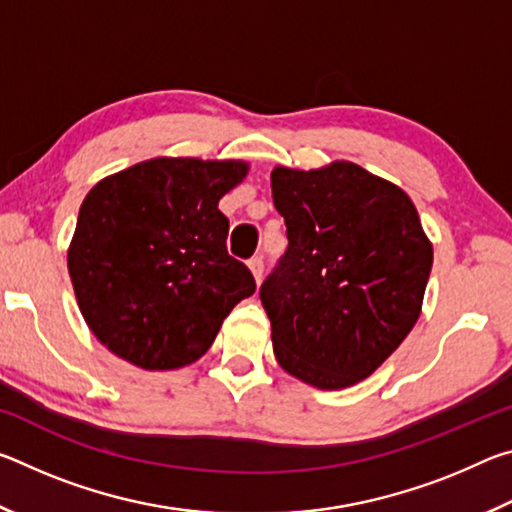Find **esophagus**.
<instances>
[{
  "mask_svg": "<svg viewBox=\"0 0 512 512\" xmlns=\"http://www.w3.org/2000/svg\"><path fill=\"white\" fill-rule=\"evenodd\" d=\"M248 268H250V271H253V275H255V280H257V282L262 280V275H264V259H262V257H253V259H248Z\"/></svg>",
  "mask_w": 512,
  "mask_h": 512,
  "instance_id": "esophagus-1",
  "label": "esophagus"
}]
</instances>
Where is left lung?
<instances>
[{
    "instance_id": "obj_1",
    "label": "left lung",
    "mask_w": 512,
    "mask_h": 512,
    "mask_svg": "<svg viewBox=\"0 0 512 512\" xmlns=\"http://www.w3.org/2000/svg\"><path fill=\"white\" fill-rule=\"evenodd\" d=\"M289 246L259 287L280 366L316 388L372 375L420 316L433 264L415 205L359 164L271 173Z\"/></svg>"
}]
</instances>
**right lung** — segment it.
Returning <instances> with one entry per match:
<instances>
[{
  "label": "right lung",
  "instance_id": "add662e5",
  "mask_svg": "<svg viewBox=\"0 0 512 512\" xmlns=\"http://www.w3.org/2000/svg\"><path fill=\"white\" fill-rule=\"evenodd\" d=\"M248 164L153 158L90 189L67 253L94 336L144 370H173L210 350L255 277L228 255L219 210Z\"/></svg>",
  "mask_w": 512,
  "mask_h": 512
}]
</instances>
